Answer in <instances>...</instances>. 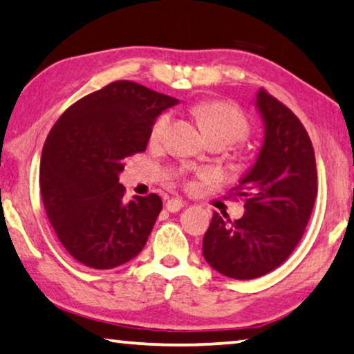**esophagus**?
I'll return each mask as SVG.
<instances>
[{
	"label": "esophagus",
	"instance_id": "esophagus-1",
	"mask_svg": "<svg viewBox=\"0 0 354 354\" xmlns=\"http://www.w3.org/2000/svg\"><path fill=\"white\" fill-rule=\"evenodd\" d=\"M183 206H184V201L179 200V198H170L165 205L167 211H170V212H178Z\"/></svg>",
	"mask_w": 354,
	"mask_h": 354
}]
</instances>
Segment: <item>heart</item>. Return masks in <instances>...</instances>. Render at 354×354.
<instances>
[{
	"instance_id": "1",
	"label": "heart",
	"mask_w": 354,
	"mask_h": 354,
	"mask_svg": "<svg viewBox=\"0 0 354 354\" xmlns=\"http://www.w3.org/2000/svg\"><path fill=\"white\" fill-rule=\"evenodd\" d=\"M192 113L209 142L211 140H223L227 145H232L245 140L250 133V124L243 111L238 106L222 102V100H201L194 105ZM170 121L171 118L168 113L157 118L151 127V142L160 143L165 138ZM201 176H206V173H201ZM187 186H192V183H187Z\"/></svg>"
}]
</instances>
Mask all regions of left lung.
Wrapping results in <instances>:
<instances>
[{
	"mask_svg": "<svg viewBox=\"0 0 354 354\" xmlns=\"http://www.w3.org/2000/svg\"><path fill=\"white\" fill-rule=\"evenodd\" d=\"M257 106L266 133L252 170L230 197L244 198V216L214 212L203 257L223 276L249 280L274 271L299 244L317 198V164L306 127L287 105L260 89Z\"/></svg>",
	"mask_w": 354,
	"mask_h": 354,
	"instance_id": "obj_1",
	"label": "left lung"
}]
</instances>
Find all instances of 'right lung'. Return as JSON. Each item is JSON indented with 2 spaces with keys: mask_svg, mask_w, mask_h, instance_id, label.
Segmentation results:
<instances>
[{
  "mask_svg": "<svg viewBox=\"0 0 354 354\" xmlns=\"http://www.w3.org/2000/svg\"><path fill=\"white\" fill-rule=\"evenodd\" d=\"M175 97L116 80L72 104L50 131L39 184L47 217L78 263L111 269L136 258L162 211L157 194L124 203V160L147 149L151 127Z\"/></svg>",
  "mask_w": 354,
  "mask_h": 354,
  "instance_id": "add662e5",
  "label": "right lung"
}]
</instances>
